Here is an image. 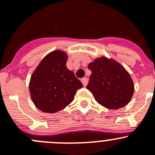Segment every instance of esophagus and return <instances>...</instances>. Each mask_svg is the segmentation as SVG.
Returning a JSON list of instances; mask_svg holds the SVG:
<instances>
[{"instance_id":"esophagus-1","label":"esophagus","mask_w":155,"mask_h":155,"mask_svg":"<svg viewBox=\"0 0 155 155\" xmlns=\"http://www.w3.org/2000/svg\"><path fill=\"white\" fill-rule=\"evenodd\" d=\"M81 82H82V84H83L84 86V87H86L87 84V83H88V79H87V78H81Z\"/></svg>"}]
</instances>
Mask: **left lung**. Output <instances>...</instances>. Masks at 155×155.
<instances>
[{"instance_id":"obj_1","label":"left lung","mask_w":155,"mask_h":155,"mask_svg":"<svg viewBox=\"0 0 155 155\" xmlns=\"http://www.w3.org/2000/svg\"><path fill=\"white\" fill-rule=\"evenodd\" d=\"M91 71L87 88L101 105L111 110L123 107L134 94V83L119 63L104 57L88 64Z\"/></svg>"}]
</instances>
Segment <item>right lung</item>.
I'll return each instance as SVG.
<instances>
[{
	"mask_svg": "<svg viewBox=\"0 0 155 155\" xmlns=\"http://www.w3.org/2000/svg\"><path fill=\"white\" fill-rule=\"evenodd\" d=\"M68 55L54 51L43 58L31 78V99L37 107L46 113H55L71 103L81 82L66 67Z\"/></svg>",
	"mask_w": 155,
	"mask_h": 155,
	"instance_id": "right-lung-1",
	"label": "right lung"
}]
</instances>
